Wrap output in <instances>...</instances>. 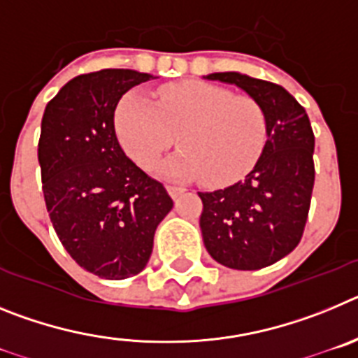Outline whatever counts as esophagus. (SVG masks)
Segmentation results:
<instances>
[{
	"mask_svg": "<svg viewBox=\"0 0 358 358\" xmlns=\"http://www.w3.org/2000/svg\"><path fill=\"white\" fill-rule=\"evenodd\" d=\"M166 189H169V194H170V197L172 199H177L179 197V195H182L185 194V188H181V186H166Z\"/></svg>",
	"mask_w": 358,
	"mask_h": 358,
	"instance_id": "obj_1",
	"label": "esophagus"
}]
</instances>
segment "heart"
<instances>
[{
  "label": "heart",
  "mask_w": 358,
  "mask_h": 358,
  "mask_svg": "<svg viewBox=\"0 0 358 358\" xmlns=\"http://www.w3.org/2000/svg\"><path fill=\"white\" fill-rule=\"evenodd\" d=\"M116 134L141 169H152L179 136L182 150L164 164V172L229 186L260 161L268 125L256 98L206 82H182L163 87L154 103L127 94L116 109Z\"/></svg>",
  "instance_id": "1"
}]
</instances>
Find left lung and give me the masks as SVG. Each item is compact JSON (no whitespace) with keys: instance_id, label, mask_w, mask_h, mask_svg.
Here are the masks:
<instances>
[{"instance_id":"1","label":"left lung","mask_w":358,"mask_h":358,"mask_svg":"<svg viewBox=\"0 0 358 358\" xmlns=\"http://www.w3.org/2000/svg\"><path fill=\"white\" fill-rule=\"evenodd\" d=\"M208 78L238 85L267 113V145L245 179L199 192L208 252L229 268L256 271L276 264L301 240L314 189V131L305 107L281 85L235 71Z\"/></svg>"}]
</instances>
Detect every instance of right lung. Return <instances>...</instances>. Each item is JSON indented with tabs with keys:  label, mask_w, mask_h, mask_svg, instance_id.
I'll return each instance as SVG.
<instances>
[{
	"label": "right lung",
	"mask_w": 358,
	"mask_h": 358,
	"mask_svg": "<svg viewBox=\"0 0 358 358\" xmlns=\"http://www.w3.org/2000/svg\"><path fill=\"white\" fill-rule=\"evenodd\" d=\"M148 73L102 69L62 87L44 109L37 156L50 220L82 268L106 280L141 273L173 206L159 181L120 147L115 110Z\"/></svg>",
	"instance_id": "add662e5"
}]
</instances>
